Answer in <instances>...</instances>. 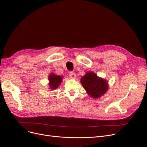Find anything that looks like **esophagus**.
Listing matches in <instances>:
<instances>
[{"instance_id":"obj_1","label":"esophagus","mask_w":147,"mask_h":147,"mask_svg":"<svg viewBox=\"0 0 147 147\" xmlns=\"http://www.w3.org/2000/svg\"><path fill=\"white\" fill-rule=\"evenodd\" d=\"M69 78H70L71 79H75L76 78V75L73 72H70V73H69Z\"/></svg>"}]
</instances>
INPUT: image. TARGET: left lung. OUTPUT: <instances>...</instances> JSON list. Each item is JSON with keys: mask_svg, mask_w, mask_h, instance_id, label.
<instances>
[{"mask_svg": "<svg viewBox=\"0 0 147 147\" xmlns=\"http://www.w3.org/2000/svg\"><path fill=\"white\" fill-rule=\"evenodd\" d=\"M80 83L92 98L97 99L103 96L109 89V84L107 80L98 77L92 71L87 72L80 79Z\"/></svg>", "mask_w": 147, "mask_h": 147, "instance_id": "left-lung-1", "label": "left lung"}]
</instances>
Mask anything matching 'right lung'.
I'll return each mask as SVG.
<instances>
[{
  "mask_svg": "<svg viewBox=\"0 0 147 147\" xmlns=\"http://www.w3.org/2000/svg\"><path fill=\"white\" fill-rule=\"evenodd\" d=\"M63 77L57 75L54 73H51L49 75V86L51 90H55L57 89L63 81Z\"/></svg>",
  "mask_w": 147,
  "mask_h": 147,
  "instance_id": "right-lung-1",
  "label": "right lung"
}]
</instances>
